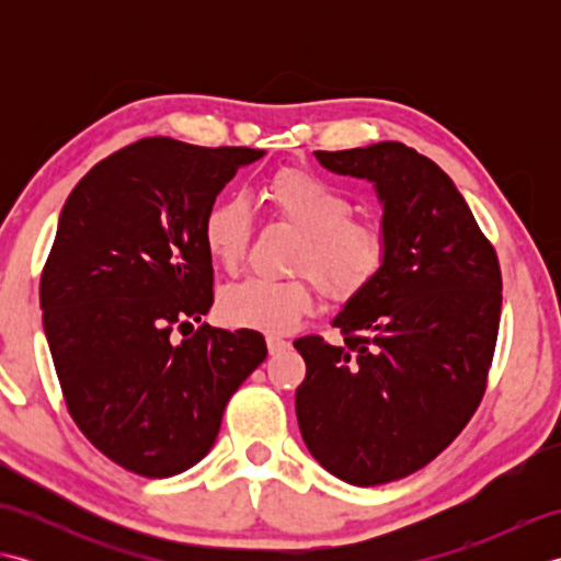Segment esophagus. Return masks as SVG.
Segmentation results:
<instances>
[{"mask_svg":"<svg viewBox=\"0 0 561 561\" xmlns=\"http://www.w3.org/2000/svg\"><path fill=\"white\" fill-rule=\"evenodd\" d=\"M287 347H289L287 340H282V337H267V350H270V354H279V352H284Z\"/></svg>","mask_w":561,"mask_h":561,"instance_id":"34e87169","label":"esophagus"}]
</instances>
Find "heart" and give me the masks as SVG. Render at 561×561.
Masks as SVG:
<instances>
[{"mask_svg": "<svg viewBox=\"0 0 561 561\" xmlns=\"http://www.w3.org/2000/svg\"><path fill=\"white\" fill-rule=\"evenodd\" d=\"M262 199L274 217L301 233L296 270L311 272L328 299L344 301L359 294L383 265V231L371 221L352 219V199L325 178L304 169H282L262 185ZM250 236L253 214L241 197L219 199L202 224L209 255L224 270L241 265ZM311 311L313 287L308 279L248 277L226 287L217 301L224 325L265 335L291 332Z\"/></svg>", "mask_w": 561, "mask_h": 561, "instance_id": "b5f03b06", "label": "heart"}]
</instances>
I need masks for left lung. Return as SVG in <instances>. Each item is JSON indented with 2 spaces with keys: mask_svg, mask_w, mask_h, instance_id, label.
Returning a JSON list of instances; mask_svg holds the SVG:
<instances>
[{
  "mask_svg": "<svg viewBox=\"0 0 561 561\" xmlns=\"http://www.w3.org/2000/svg\"><path fill=\"white\" fill-rule=\"evenodd\" d=\"M316 159L374 185L386 257L332 318L342 344L318 335L294 342L306 362L296 420L330 474L383 484L434 460L480 404L502 272L468 202L432 159L400 141L316 151Z\"/></svg>",
  "mask_w": 561,
  "mask_h": 561,
  "instance_id": "1",
  "label": "left lung"
}]
</instances>
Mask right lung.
Returning a JSON list of instances; mask_svg holds the SVG:
<instances>
[{
    "mask_svg": "<svg viewBox=\"0 0 561 561\" xmlns=\"http://www.w3.org/2000/svg\"><path fill=\"white\" fill-rule=\"evenodd\" d=\"M262 157L141 139L93 165L59 214L41 279L47 347L71 420L125 470L193 468L217 440L226 402L265 362L255 330L205 323L173 340V328L211 308L207 211Z\"/></svg>",
    "mask_w": 561,
    "mask_h": 561,
    "instance_id": "add662e5",
    "label": "right lung"
}]
</instances>
